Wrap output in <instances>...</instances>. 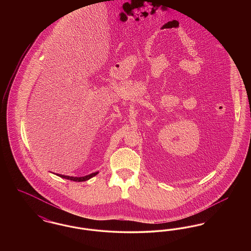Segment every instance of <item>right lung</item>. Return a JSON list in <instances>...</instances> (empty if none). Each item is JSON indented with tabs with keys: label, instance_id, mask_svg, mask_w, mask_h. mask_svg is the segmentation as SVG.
<instances>
[{
	"label": "right lung",
	"instance_id": "right-lung-1",
	"mask_svg": "<svg viewBox=\"0 0 251 251\" xmlns=\"http://www.w3.org/2000/svg\"><path fill=\"white\" fill-rule=\"evenodd\" d=\"M99 172H95V173H91L89 175H86L84 177H71V176H65V175H61V174H56L57 176H59L61 178H64V179H71L73 181H84V180H87V179H91L93 178L94 176H96Z\"/></svg>",
	"mask_w": 251,
	"mask_h": 251
}]
</instances>
